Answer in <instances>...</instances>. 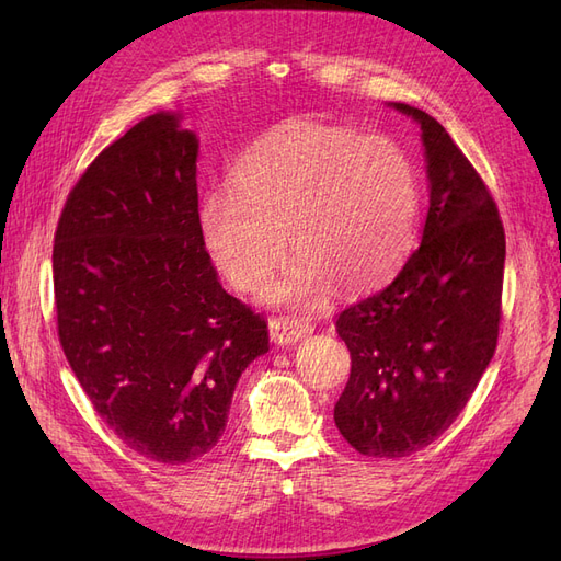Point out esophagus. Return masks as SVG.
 <instances>
[{
    "label": "esophagus",
    "mask_w": 561,
    "mask_h": 561,
    "mask_svg": "<svg viewBox=\"0 0 561 561\" xmlns=\"http://www.w3.org/2000/svg\"><path fill=\"white\" fill-rule=\"evenodd\" d=\"M268 330H271V339H274L276 344L290 346V344L299 342L301 336L311 334V332H313V325H311L309 320H304V318H287V316H280V318H271Z\"/></svg>",
    "instance_id": "obj_1"
}]
</instances>
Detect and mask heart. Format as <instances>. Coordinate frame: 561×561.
Returning <instances> with one entry per match:
<instances>
[{"instance_id":"obj_1","label":"heart","mask_w":561,"mask_h":561,"mask_svg":"<svg viewBox=\"0 0 561 561\" xmlns=\"http://www.w3.org/2000/svg\"><path fill=\"white\" fill-rule=\"evenodd\" d=\"M198 222L213 262L243 293L264 290L290 243L297 260L271 295L313 307L334 285L363 293L402 266L416 239V173L386 135L293 118L236 161L231 186L203 198Z\"/></svg>"}]
</instances>
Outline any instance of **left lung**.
<instances>
[{"label": "left lung", "mask_w": 561, "mask_h": 561, "mask_svg": "<svg viewBox=\"0 0 561 561\" xmlns=\"http://www.w3.org/2000/svg\"><path fill=\"white\" fill-rule=\"evenodd\" d=\"M421 124L431 208L421 245L383 290L336 316L351 377L334 404L346 443L371 458L410 456L463 412L501 325L505 231L496 201L445 126Z\"/></svg>", "instance_id": "obj_1"}]
</instances>
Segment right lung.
<instances>
[{"label": "right lung", "instance_id": "add662e5", "mask_svg": "<svg viewBox=\"0 0 561 561\" xmlns=\"http://www.w3.org/2000/svg\"><path fill=\"white\" fill-rule=\"evenodd\" d=\"M198 140L154 114L93 159L54 243L58 339L114 435L157 463L208 454L266 320L217 280L201 236Z\"/></svg>", "mask_w": 561, "mask_h": 561}]
</instances>
